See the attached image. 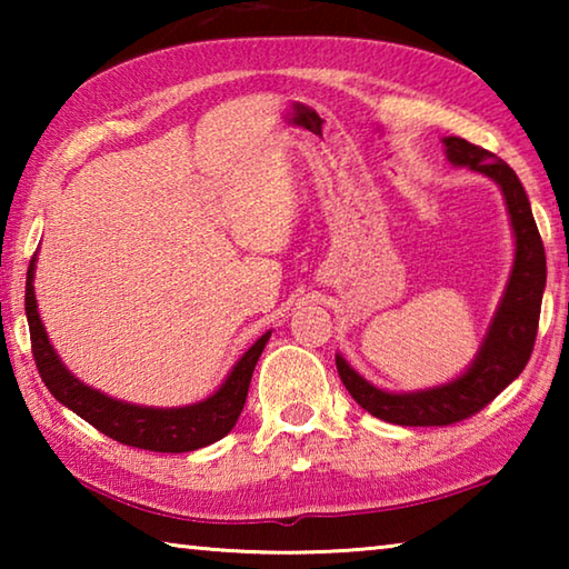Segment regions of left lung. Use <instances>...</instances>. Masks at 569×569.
Returning a JSON list of instances; mask_svg holds the SVG:
<instances>
[{
    "label": "left lung",
    "instance_id": "8db88e82",
    "mask_svg": "<svg viewBox=\"0 0 569 569\" xmlns=\"http://www.w3.org/2000/svg\"><path fill=\"white\" fill-rule=\"evenodd\" d=\"M451 166L477 170L502 188L505 203L515 230V266L509 273L502 301L489 323L477 359L455 381L435 389L393 393L373 387L359 371H353L341 353H336V369L353 401L371 417L399 423V427H447L475 417L509 387L529 361L537 339L539 308L547 283V258L539 238L527 192L515 170L495 152L471 146L465 138H445Z\"/></svg>",
    "mask_w": 569,
    "mask_h": 569
}]
</instances>
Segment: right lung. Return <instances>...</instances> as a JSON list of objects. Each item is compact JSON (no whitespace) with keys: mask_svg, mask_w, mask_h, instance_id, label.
<instances>
[{"mask_svg":"<svg viewBox=\"0 0 569 569\" xmlns=\"http://www.w3.org/2000/svg\"><path fill=\"white\" fill-rule=\"evenodd\" d=\"M34 261H30L27 271V291H24V311L27 323H30L32 356L44 387L50 389L52 397L72 409L77 417H82L94 429L102 431L120 445L148 449V451H168V455H180V451H196L200 447L213 445L223 439L243 411L248 397L250 377L258 363V356L263 353L271 331L263 333L250 349L240 356L228 379L220 383V389L206 401L190 403V407L176 409H156V407H138V403H124L90 389L88 383L74 379L67 366L54 353L50 339H47L44 323L37 311L34 298Z\"/></svg>","mask_w":569,"mask_h":569,"instance_id":"obj_1","label":"right lung"}]
</instances>
